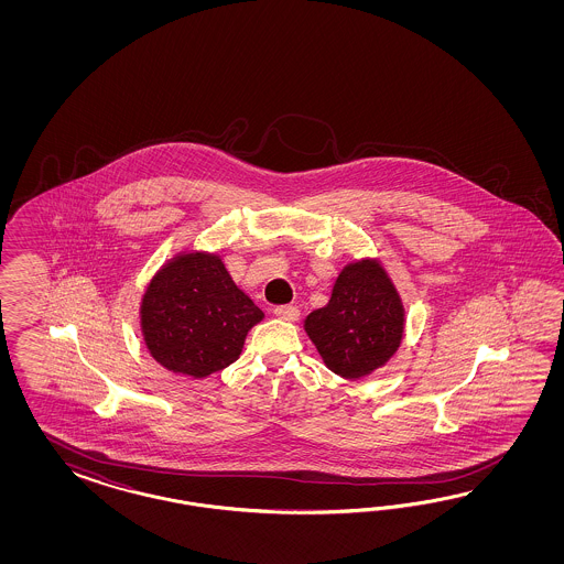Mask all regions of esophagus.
<instances>
[{"instance_id": "esophagus-1", "label": "esophagus", "mask_w": 564, "mask_h": 564, "mask_svg": "<svg viewBox=\"0 0 564 564\" xmlns=\"http://www.w3.org/2000/svg\"><path fill=\"white\" fill-rule=\"evenodd\" d=\"M274 316L281 318V321L293 323V321L300 318V310L295 306H276L274 307Z\"/></svg>"}]
</instances>
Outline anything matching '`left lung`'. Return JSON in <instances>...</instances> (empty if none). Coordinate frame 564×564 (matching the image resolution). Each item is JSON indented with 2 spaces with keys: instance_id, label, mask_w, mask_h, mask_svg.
<instances>
[{
  "instance_id": "8db88e82",
  "label": "left lung",
  "mask_w": 564,
  "mask_h": 564,
  "mask_svg": "<svg viewBox=\"0 0 564 564\" xmlns=\"http://www.w3.org/2000/svg\"><path fill=\"white\" fill-rule=\"evenodd\" d=\"M306 333L335 375L359 378L397 351L403 306L387 273L361 260L343 269L328 304L307 316Z\"/></svg>"
}]
</instances>
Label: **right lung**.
<instances>
[{
	"mask_svg": "<svg viewBox=\"0 0 564 564\" xmlns=\"http://www.w3.org/2000/svg\"><path fill=\"white\" fill-rule=\"evenodd\" d=\"M262 310L238 290L213 254H184L163 267L144 293L147 347L175 375L205 378L234 364Z\"/></svg>",
	"mask_w": 564,
	"mask_h": 564,
	"instance_id": "add662e5",
	"label": "right lung"
}]
</instances>
